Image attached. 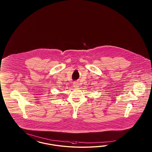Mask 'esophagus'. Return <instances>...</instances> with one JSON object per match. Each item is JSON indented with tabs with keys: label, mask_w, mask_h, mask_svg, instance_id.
Masks as SVG:
<instances>
[{
	"label": "esophagus",
	"mask_w": 152,
	"mask_h": 152,
	"mask_svg": "<svg viewBox=\"0 0 152 152\" xmlns=\"http://www.w3.org/2000/svg\"><path fill=\"white\" fill-rule=\"evenodd\" d=\"M74 86L75 88H77L79 86V83L77 82H74Z\"/></svg>",
	"instance_id": "1"
}]
</instances>
